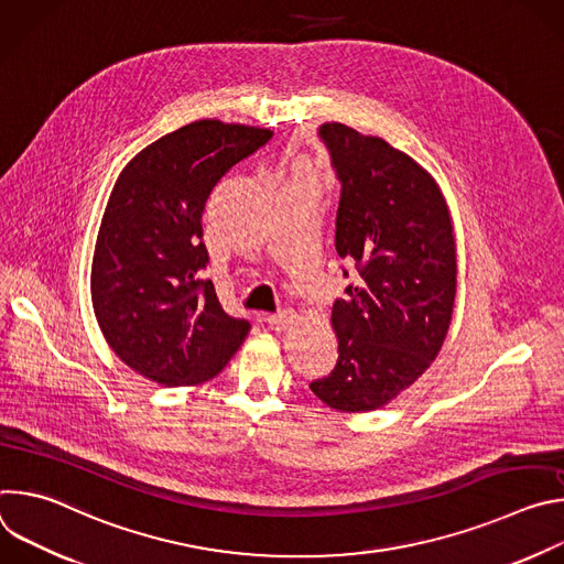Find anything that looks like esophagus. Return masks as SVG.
Masks as SVG:
<instances>
[{"mask_svg": "<svg viewBox=\"0 0 564 564\" xmlns=\"http://www.w3.org/2000/svg\"><path fill=\"white\" fill-rule=\"evenodd\" d=\"M292 318H294V312H292V310H279V312L265 316L268 326H270L272 330H283V328H288V324H290Z\"/></svg>", "mask_w": 564, "mask_h": 564, "instance_id": "34e87169", "label": "esophagus"}]
</instances>
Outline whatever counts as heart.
I'll use <instances>...</instances> for the list:
<instances>
[{
	"instance_id": "obj_1",
	"label": "heart",
	"mask_w": 564,
	"mask_h": 564,
	"mask_svg": "<svg viewBox=\"0 0 564 564\" xmlns=\"http://www.w3.org/2000/svg\"><path fill=\"white\" fill-rule=\"evenodd\" d=\"M294 183H301V185H312V181H310V176L305 174V172H299V176H296V181Z\"/></svg>"
}]
</instances>
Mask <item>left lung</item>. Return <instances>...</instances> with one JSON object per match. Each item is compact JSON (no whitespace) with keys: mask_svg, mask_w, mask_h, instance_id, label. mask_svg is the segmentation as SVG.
I'll use <instances>...</instances> for the list:
<instances>
[{"mask_svg":"<svg viewBox=\"0 0 564 564\" xmlns=\"http://www.w3.org/2000/svg\"><path fill=\"white\" fill-rule=\"evenodd\" d=\"M316 135L341 185L335 248L359 279L333 305L337 366L310 390L335 411L366 413L409 388L444 344L457 285L453 225L440 187L406 153L341 122Z\"/></svg>","mask_w":564,"mask_h":564,"instance_id":"8db88e82","label":"left lung"}]
</instances>
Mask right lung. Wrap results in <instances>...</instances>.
<instances>
[{"mask_svg": "<svg viewBox=\"0 0 564 564\" xmlns=\"http://www.w3.org/2000/svg\"><path fill=\"white\" fill-rule=\"evenodd\" d=\"M272 138L270 129L198 120L144 147L102 216L91 296L113 352L163 386L216 377L250 333L205 279L203 212L218 181Z\"/></svg>", "mask_w": 564, "mask_h": 564, "instance_id": "right-lung-1", "label": "right lung"}]
</instances>
